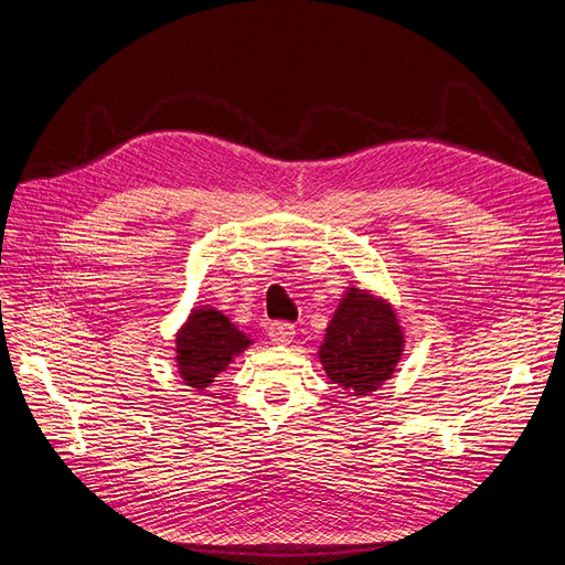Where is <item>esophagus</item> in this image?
<instances>
[{"mask_svg":"<svg viewBox=\"0 0 565 565\" xmlns=\"http://www.w3.org/2000/svg\"><path fill=\"white\" fill-rule=\"evenodd\" d=\"M296 338V326L294 323H271L269 326V340L275 344H290Z\"/></svg>","mask_w":565,"mask_h":565,"instance_id":"34e87169","label":"esophagus"}]
</instances>
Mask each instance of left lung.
<instances>
[{
  "mask_svg": "<svg viewBox=\"0 0 565 565\" xmlns=\"http://www.w3.org/2000/svg\"><path fill=\"white\" fill-rule=\"evenodd\" d=\"M405 351V330L388 300L347 286L332 315L319 361L344 393L370 395L388 382Z\"/></svg>",
  "mask_w": 565,
  "mask_h": 565,
  "instance_id": "left-lung-1",
  "label": "left lung"
}]
</instances>
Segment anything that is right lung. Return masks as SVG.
<instances>
[{"instance_id":"add662e5","label":"right lung","mask_w":565,"mask_h":565,"mask_svg":"<svg viewBox=\"0 0 565 565\" xmlns=\"http://www.w3.org/2000/svg\"><path fill=\"white\" fill-rule=\"evenodd\" d=\"M250 344H254V340L230 321L221 309L200 305L191 309V315L177 330V374L185 386L204 391Z\"/></svg>"}]
</instances>
